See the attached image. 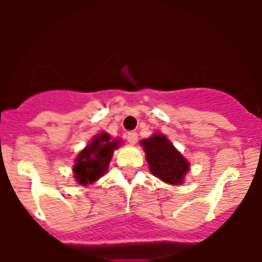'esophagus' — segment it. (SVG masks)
<instances>
[{
  "label": "esophagus",
  "instance_id": "esophagus-1",
  "mask_svg": "<svg viewBox=\"0 0 262 262\" xmlns=\"http://www.w3.org/2000/svg\"><path fill=\"white\" fill-rule=\"evenodd\" d=\"M127 142H128L129 144H136V143H138V134L136 133L127 134Z\"/></svg>",
  "mask_w": 262,
  "mask_h": 262
}]
</instances>
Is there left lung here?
Instances as JSON below:
<instances>
[{"label": "left lung", "instance_id": "8db88e82", "mask_svg": "<svg viewBox=\"0 0 262 262\" xmlns=\"http://www.w3.org/2000/svg\"><path fill=\"white\" fill-rule=\"evenodd\" d=\"M152 174L170 185H178L189 170V163L161 134L142 142Z\"/></svg>", "mask_w": 262, "mask_h": 262}]
</instances>
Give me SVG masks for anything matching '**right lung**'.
<instances>
[{
    "label": "right lung",
    "instance_id": "obj_1",
    "mask_svg": "<svg viewBox=\"0 0 262 262\" xmlns=\"http://www.w3.org/2000/svg\"><path fill=\"white\" fill-rule=\"evenodd\" d=\"M119 144L120 140H111L107 134L97 135L76 159L73 173L78 184L84 186L102 177L107 170L113 152Z\"/></svg>",
    "mask_w": 262,
    "mask_h": 262
}]
</instances>
